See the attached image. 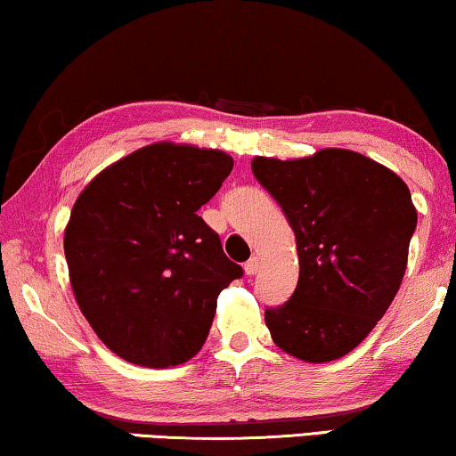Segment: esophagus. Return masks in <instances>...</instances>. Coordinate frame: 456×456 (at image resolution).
Wrapping results in <instances>:
<instances>
[{"mask_svg": "<svg viewBox=\"0 0 456 456\" xmlns=\"http://www.w3.org/2000/svg\"><path fill=\"white\" fill-rule=\"evenodd\" d=\"M260 271V258L258 256H254V258H249L246 262V274H249V277H254L256 273Z\"/></svg>", "mask_w": 456, "mask_h": 456, "instance_id": "esophagus-1", "label": "esophagus"}]
</instances>
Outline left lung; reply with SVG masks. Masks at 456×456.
Here are the masks:
<instances>
[{"mask_svg":"<svg viewBox=\"0 0 456 456\" xmlns=\"http://www.w3.org/2000/svg\"><path fill=\"white\" fill-rule=\"evenodd\" d=\"M252 171L283 208L299 256L293 295L265 312L273 341L304 362L343 357L399 291L418 227L411 191L387 167L343 149L297 161L256 157Z\"/></svg>","mask_w":456,"mask_h":456,"instance_id":"8db88e82","label":"left lung"}]
</instances>
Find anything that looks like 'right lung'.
Here are the masks:
<instances>
[{
  "label": "right lung",
  "instance_id": "1",
  "mask_svg": "<svg viewBox=\"0 0 456 456\" xmlns=\"http://www.w3.org/2000/svg\"><path fill=\"white\" fill-rule=\"evenodd\" d=\"M231 169L221 151L151 144L107 167L76 200L63 240L76 301L126 362L167 368L194 357L216 297L243 274L198 215Z\"/></svg>",
  "mask_w": 456,
  "mask_h": 456
}]
</instances>
